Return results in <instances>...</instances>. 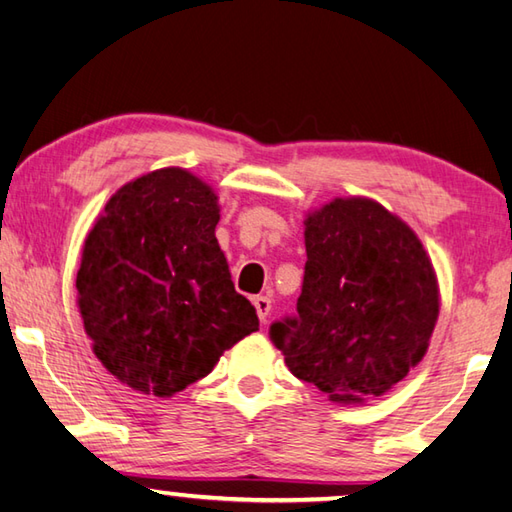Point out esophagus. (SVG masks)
I'll list each match as a JSON object with an SVG mask.
<instances>
[{"instance_id": "esophagus-1", "label": "esophagus", "mask_w": 512, "mask_h": 512, "mask_svg": "<svg viewBox=\"0 0 512 512\" xmlns=\"http://www.w3.org/2000/svg\"><path fill=\"white\" fill-rule=\"evenodd\" d=\"M253 304H255V309H257L259 320L266 322L268 313H271V297H268V295H257L255 300H253Z\"/></svg>"}]
</instances>
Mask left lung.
Instances as JSON below:
<instances>
[{
	"mask_svg": "<svg viewBox=\"0 0 512 512\" xmlns=\"http://www.w3.org/2000/svg\"><path fill=\"white\" fill-rule=\"evenodd\" d=\"M306 266L297 315L271 338L286 367L351 405L383 396L423 360L439 282L416 232L378 201L333 199L304 219Z\"/></svg>",
	"mask_w": 512,
	"mask_h": 512,
	"instance_id": "obj_1",
	"label": "left lung"
}]
</instances>
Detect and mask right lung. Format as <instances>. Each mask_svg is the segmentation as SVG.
<instances>
[{"mask_svg": "<svg viewBox=\"0 0 512 512\" xmlns=\"http://www.w3.org/2000/svg\"><path fill=\"white\" fill-rule=\"evenodd\" d=\"M206 181L161 167L107 201L82 246L78 309L96 358L120 383L170 398L259 329L235 291Z\"/></svg>", "mask_w": 512, "mask_h": 512, "instance_id": "add662e5", "label": "right lung"}]
</instances>
